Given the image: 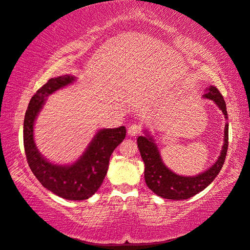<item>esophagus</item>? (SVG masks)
Segmentation results:
<instances>
[{"mask_svg":"<svg viewBox=\"0 0 250 250\" xmlns=\"http://www.w3.org/2000/svg\"><path fill=\"white\" fill-rule=\"evenodd\" d=\"M139 133H141V126L139 125H136L134 124L132 126H129V127L127 128V134L128 136H136V135H138Z\"/></svg>","mask_w":250,"mask_h":250,"instance_id":"obj_1","label":"esophagus"}]
</instances>
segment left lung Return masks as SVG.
<instances>
[{
  "mask_svg": "<svg viewBox=\"0 0 250 250\" xmlns=\"http://www.w3.org/2000/svg\"><path fill=\"white\" fill-rule=\"evenodd\" d=\"M203 98L213 101L224 114L226 120H229L226 103L215 86L209 85V87L205 90ZM144 133H145L144 136H138L137 145L142 159L145 164L144 173H145L146 185L155 194L164 199L186 200L192 198L211 185L224 165L227 147H229V123L227 122L224 129V144H223L217 160L208 170L192 177L180 176L171 171L161 158L159 148L154 136L147 129L144 130Z\"/></svg>",
  "mask_w": 250,
  "mask_h": 250,
  "instance_id": "obj_1",
  "label": "left lung"
}]
</instances>
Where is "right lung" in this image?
Returning a JSON list of instances; mask_svg holds the SVG:
<instances>
[{
  "label": "right lung",
  "mask_w": 250,
  "mask_h": 250,
  "mask_svg": "<svg viewBox=\"0 0 250 250\" xmlns=\"http://www.w3.org/2000/svg\"><path fill=\"white\" fill-rule=\"evenodd\" d=\"M76 77L51 78L30 99L26 109L23 138L26 158L30 170L43 188L65 200L82 201L91 198L102 185L114 149L124 141L126 128H101L83 154L70 165H57L47 160L35 144V121L45 105L46 99L54 92L71 84Z\"/></svg>",
  "instance_id": "add662e5"
}]
</instances>
